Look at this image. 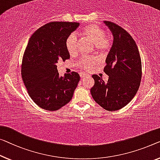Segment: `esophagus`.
Instances as JSON below:
<instances>
[{"instance_id":"obj_1","label":"esophagus","mask_w":160,"mask_h":160,"mask_svg":"<svg viewBox=\"0 0 160 160\" xmlns=\"http://www.w3.org/2000/svg\"><path fill=\"white\" fill-rule=\"evenodd\" d=\"M80 78L82 79V78H84L86 77V75H85V74H82H82H80Z\"/></svg>"}]
</instances>
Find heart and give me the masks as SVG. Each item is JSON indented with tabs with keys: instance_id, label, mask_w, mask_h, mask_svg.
Returning a JSON list of instances; mask_svg holds the SVG:
<instances>
[{
	"instance_id": "obj_1",
	"label": "heart",
	"mask_w": 160,
	"mask_h": 160,
	"mask_svg": "<svg viewBox=\"0 0 160 160\" xmlns=\"http://www.w3.org/2000/svg\"><path fill=\"white\" fill-rule=\"evenodd\" d=\"M80 34L94 44L98 52L106 53L112 47V37L106 34L105 30L99 26L90 24L82 28ZM66 49L71 56H75L78 53V39L75 34H70L65 42ZM98 62L96 57H85L79 59L76 66L82 71H87L91 69Z\"/></svg>"
}]
</instances>
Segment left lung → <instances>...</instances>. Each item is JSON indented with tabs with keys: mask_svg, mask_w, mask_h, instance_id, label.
<instances>
[{
	"mask_svg": "<svg viewBox=\"0 0 160 160\" xmlns=\"http://www.w3.org/2000/svg\"><path fill=\"white\" fill-rule=\"evenodd\" d=\"M113 35V44L106 58L103 78L92 75L95 83L90 89L94 101L104 109L114 111L126 106L139 90L142 75V60L139 49L126 31L111 21H105Z\"/></svg>",
	"mask_w": 160,
	"mask_h": 160,
	"instance_id": "left-lung-1",
	"label": "left lung"
}]
</instances>
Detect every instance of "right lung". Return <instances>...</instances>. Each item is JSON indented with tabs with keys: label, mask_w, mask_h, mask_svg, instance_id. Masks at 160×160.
<instances>
[{
	"label": "right lung",
	"mask_w": 160,
	"mask_h": 160,
	"mask_svg": "<svg viewBox=\"0 0 160 160\" xmlns=\"http://www.w3.org/2000/svg\"><path fill=\"white\" fill-rule=\"evenodd\" d=\"M77 22L54 21L32 35L23 53L21 76L34 103L44 110H59L71 101L80 81L78 72L59 77L57 63L70 59L65 42L79 27Z\"/></svg>",
	"instance_id": "obj_1"
}]
</instances>
